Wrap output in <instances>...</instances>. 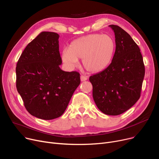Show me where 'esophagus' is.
<instances>
[{
	"instance_id": "34e87169",
	"label": "esophagus",
	"mask_w": 159,
	"mask_h": 159,
	"mask_svg": "<svg viewBox=\"0 0 159 159\" xmlns=\"http://www.w3.org/2000/svg\"><path fill=\"white\" fill-rule=\"evenodd\" d=\"M80 80L81 81H86L87 80V77L85 76V75H81L80 76Z\"/></svg>"
}]
</instances>
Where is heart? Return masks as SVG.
I'll list each match as a JSON object with an SVG mask.
<instances>
[{"label":"heart","mask_w":159,"mask_h":159,"mask_svg":"<svg viewBox=\"0 0 159 159\" xmlns=\"http://www.w3.org/2000/svg\"><path fill=\"white\" fill-rule=\"evenodd\" d=\"M115 42L107 34H93L74 40L69 49L62 52V60L70 66L77 64L82 59L84 67L89 72L97 73L110 65L115 50Z\"/></svg>","instance_id":"heart-1"}]
</instances>
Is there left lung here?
I'll list each match as a JSON object with an SVG mask.
<instances>
[{
    "mask_svg": "<svg viewBox=\"0 0 159 159\" xmlns=\"http://www.w3.org/2000/svg\"><path fill=\"white\" fill-rule=\"evenodd\" d=\"M109 26L115 32L116 50L111 63L103 71L91 75L93 96L104 114H122L140 97L145 67L140 50L130 35L117 25Z\"/></svg>",
    "mask_w": 159,
    "mask_h": 159,
    "instance_id": "left-lung-1",
    "label": "left lung"
}]
</instances>
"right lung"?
<instances>
[{
    "label": "right lung",
    "instance_id": "add662e5",
    "mask_svg": "<svg viewBox=\"0 0 159 159\" xmlns=\"http://www.w3.org/2000/svg\"><path fill=\"white\" fill-rule=\"evenodd\" d=\"M59 35L43 32L21 54L16 66V87L30 115L43 120L61 116L75 90L80 73L60 69Z\"/></svg>",
    "mask_w": 159,
    "mask_h": 159
}]
</instances>
